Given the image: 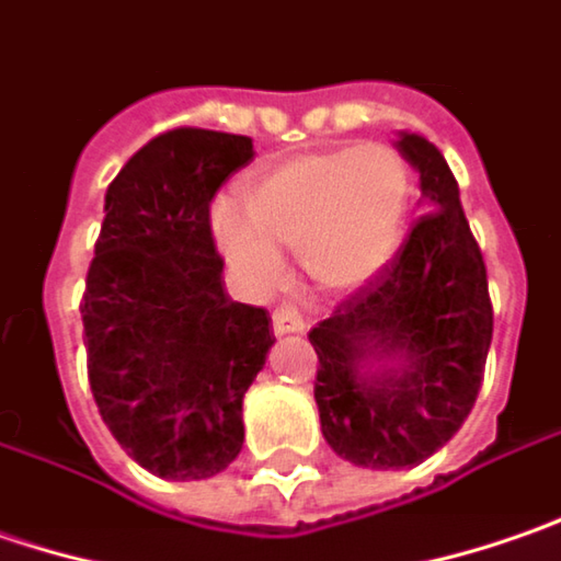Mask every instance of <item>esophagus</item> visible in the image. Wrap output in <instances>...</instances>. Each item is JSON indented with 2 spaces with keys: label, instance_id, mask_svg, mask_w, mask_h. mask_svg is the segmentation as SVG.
Segmentation results:
<instances>
[{
  "label": "esophagus",
  "instance_id": "34e87169",
  "mask_svg": "<svg viewBox=\"0 0 561 561\" xmlns=\"http://www.w3.org/2000/svg\"><path fill=\"white\" fill-rule=\"evenodd\" d=\"M273 329L276 332H301L305 329V317L298 313V307L282 305L273 310Z\"/></svg>",
  "mask_w": 561,
  "mask_h": 561
}]
</instances>
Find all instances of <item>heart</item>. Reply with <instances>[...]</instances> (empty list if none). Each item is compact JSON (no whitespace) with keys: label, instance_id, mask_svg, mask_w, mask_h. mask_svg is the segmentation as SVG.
Here are the masks:
<instances>
[{"label":"heart","instance_id":"1","mask_svg":"<svg viewBox=\"0 0 561 561\" xmlns=\"http://www.w3.org/2000/svg\"><path fill=\"white\" fill-rule=\"evenodd\" d=\"M411 175L382 144H345L266 169L248 204L222 197L213 234L248 288L279 279V244L298 248L305 273L323 288H354L392 256L402 234Z\"/></svg>","mask_w":561,"mask_h":561}]
</instances>
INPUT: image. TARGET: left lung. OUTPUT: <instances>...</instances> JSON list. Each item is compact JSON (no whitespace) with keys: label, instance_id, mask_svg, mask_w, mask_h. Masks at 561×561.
I'll return each mask as SVG.
<instances>
[{"label":"left lung","instance_id":"8db88e82","mask_svg":"<svg viewBox=\"0 0 561 561\" xmlns=\"http://www.w3.org/2000/svg\"><path fill=\"white\" fill-rule=\"evenodd\" d=\"M424 209L402 248L310 329L320 357L313 399L335 455L360 468H404L443 449L477 402L493 339L486 266L443 153L402 135ZM374 356L399 371L366 370Z\"/></svg>","mask_w":561,"mask_h":561}]
</instances>
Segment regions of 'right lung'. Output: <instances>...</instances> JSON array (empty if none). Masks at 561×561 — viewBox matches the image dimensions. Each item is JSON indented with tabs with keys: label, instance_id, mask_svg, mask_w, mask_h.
<instances>
[{
	"label": "right lung",
	"instance_id": "obj_1",
	"mask_svg": "<svg viewBox=\"0 0 561 561\" xmlns=\"http://www.w3.org/2000/svg\"><path fill=\"white\" fill-rule=\"evenodd\" d=\"M251 159V137L172 128L106 191L81 298L87 377L118 446L165 480L238 458L241 402L276 342L263 307L226 295L209 226L216 191Z\"/></svg>",
	"mask_w": 561,
	"mask_h": 561
}]
</instances>
